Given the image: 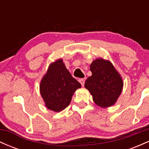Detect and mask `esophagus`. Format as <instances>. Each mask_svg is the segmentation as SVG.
I'll use <instances>...</instances> for the list:
<instances>
[{
    "instance_id": "esophagus-1",
    "label": "esophagus",
    "mask_w": 149,
    "mask_h": 149,
    "mask_svg": "<svg viewBox=\"0 0 149 149\" xmlns=\"http://www.w3.org/2000/svg\"><path fill=\"white\" fill-rule=\"evenodd\" d=\"M79 82L80 83V84H81L82 86H84L85 80L83 79V78H80V79H79Z\"/></svg>"
}]
</instances>
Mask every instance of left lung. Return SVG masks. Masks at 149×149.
Wrapping results in <instances>:
<instances>
[{
  "mask_svg": "<svg viewBox=\"0 0 149 149\" xmlns=\"http://www.w3.org/2000/svg\"><path fill=\"white\" fill-rule=\"evenodd\" d=\"M92 76L85 83L97 105L102 108L113 105L120 95L123 82L110 61L97 59L90 65Z\"/></svg>",
  "mask_w": 149,
  "mask_h": 149,
  "instance_id": "1",
  "label": "left lung"
}]
</instances>
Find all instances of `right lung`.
Returning <instances> with one entry per match:
<instances>
[{
  "label": "right lung",
  "mask_w": 149,
  "mask_h": 149,
  "mask_svg": "<svg viewBox=\"0 0 149 149\" xmlns=\"http://www.w3.org/2000/svg\"><path fill=\"white\" fill-rule=\"evenodd\" d=\"M81 85L66 69L62 59L49 65L40 85V95L47 109L59 112L69 106L77 89Z\"/></svg>",
  "instance_id": "obj_1"
}]
</instances>
